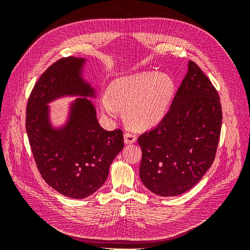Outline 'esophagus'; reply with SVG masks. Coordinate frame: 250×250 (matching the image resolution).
Returning <instances> with one entry per match:
<instances>
[{"instance_id": "esophagus-1", "label": "esophagus", "mask_w": 250, "mask_h": 250, "mask_svg": "<svg viewBox=\"0 0 250 250\" xmlns=\"http://www.w3.org/2000/svg\"><path fill=\"white\" fill-rule=\"evenodd\" d=\"M124 141L126 144H133L135 141H137V135L132 132H125Z\"/></svg>"}]
</instances>
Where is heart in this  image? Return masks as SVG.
<instances>
[{
	"instance_id": "b5f03b06",
	"label": "heart",
	"mask_w": 250,
	"mask_h": 250,
	"mask_svg": "<svg viewBox=\"0 0 250 250\" xmlns=\"http://www.w3.org/2000/svg\"><path fill=\"white\" fill-rule=\"evenodd\" d=\"M174 82L167 74L142 72L119 77L111 82L108 94L101 97L105 115L116 119L125 107L128 122L138 128L157 124L167 113L174 94Z\"/></svg>"
}]
</instances>
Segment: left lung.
I'll return each instance as SVG.
<instances>
[{"label":"left lung","instance_id":"8db88e82","mask_svg":"<svg viewBox=\"0 0 250 250\" xmlns=\"http://www.w3.org/2000/svg\"><path fill=\"white\" fill-rule=\"evenodd\" d=\"M221 124L217 90L190 60L170 109L160 124L138 139L144 186L164 197L192 188L215 160Z\"/></svg>","mask_w":250,"mask_h":250}]
</instances>
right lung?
I'll return each instance as SVG.
<instances>
[{"mask_svg": "<svg viewBox=\"0 0 250 250\" xmlns=\"http://www.w3.org/2000/svg\"><path fill=\"white\" fill-rule=\"evenodd\" d=\"M84 63V58L70 56L50 65L35 83L26 110V130L42 177L74 199L86 198L103 186L112 161L124 148L123 131L103 129L85 98L96 95L82 78ZM64 95L85 98L71 104L64 126L53 128L46 104Z\"/></svg>", "mask_w": 250, "mask_h": 250, "instance_id": "obj_1", "label": "right lung"}]
</instances>
